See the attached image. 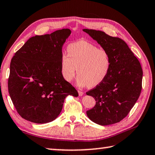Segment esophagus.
Returning <instances> with one entry per match:
<instances>
[{"label":"esophagus","instance_id":"34e87169","mask_svg":"<svg viewBox=\"0 0 155 155\" xmlns=\"http://www.w3.org/2000/svg\"><path fill=\"white\" fill-rule=\"evenodd\" d=\"M78 94H79L80 96H83L84 92H83V91H78Z\"/></svg>","mask_w":155,"mask_h":155}]
</instances>
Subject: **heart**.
I'll use <instances>...</instances> for the list:
<instances>
[{
    "mask_svg": "<svg viewBox=\"0 0 155 155\" xmlns=\"http://www.w3.org/2000/svg\"><path fill=\"white\" fill-rule=\"evenodd\" d=\"M68 54L61 57V72L67 81L78 74L77 84L92 87L105 79L111 68L109 52L88 41L80 40L69 44Z\"/></svg>",
    "mask_w": 155,
    "mask_h": 155,
    "instance_id": "1",
    "label": "heart"
}]
</instances>
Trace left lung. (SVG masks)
<instances>
[{"label":"left lung","instance_id":"left-lung-1","mask_svg":"<svg viewBox=\"0 0 155 155\" xmlns=\"http://www.w3.org/2000/svg\"><path fill=\"white\" fill-rule=\"evenodd\" d=\"M109 52L111 68L105 79L86 92L96 103L87 111L91 121L106 126L119 122L128 114L140 96L143 71L124 41L103 31L83 29Z\"/></svg>","mask_w":155,"mask_h":155}]
</instances>
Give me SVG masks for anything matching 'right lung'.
Returning a JSON list of instances; mask_svg holds the SVG:
<instances>
[{
    "label": "right lung",
    "instance_id": "obj_1",
    "mask_svg": "<svg viewBox=\"0 0 155 155\" xmlns=\"http://www.w3.org/2000/svg\"><path fill=\"white\" fill-rule=\"evenodd\" d=\"M70 33L64 28L32 37L12 59L8 91L22 118L37 124L53 121L65 98L78 96L61 72L62 46Z\"/></svg>",
    "mask_w": 155,
    "mask_h": 155
}]
</instances>
